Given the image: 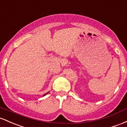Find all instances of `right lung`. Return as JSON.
<instances>
[{
	"instance_id": "add662e5",
	"label": "right lung",
	"mask_w": 127,
	"mask_h": 127,
	"mask_svg": "<svg viewBox=\"0 0 127 127\" xmlns=\"http://www.w3.org/2000/svg\"><path fill=\"white\" fill-rule=\"evenodd\" d=\"M46 94H45V95H45Z\"/></svg>"
}]
</instances>
